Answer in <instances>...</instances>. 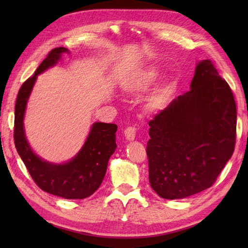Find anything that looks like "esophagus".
Returning a JSON list of instances; mask_svg holds the SVG:
<instances>
[{"label":"esophagus","instance_id":"34e87169","mask_svg":"<svg viewBox=\"0 0 248 248\" xmlns=\"http://www.w3.org/2000/svg\"><path fill=\"white\" fill-rule=\"evenodd\" d=\"M135 134H136V129L134 127H128L124 130V136L129 141H132L135 139Z\"/></svg>","mask_w":248,"mask_h":248}]
</instances>
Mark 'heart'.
Listing matches in <instances>:
<instances>
[{
  "label": "heart",
  "instance_id": "obj_1",
  "mask_svg": "<svg viewBox=\"0 0 248 248\" xmlns=\"http://www.w3.org/2000/svg\"><path fill=\"white\" fill-rule=\"evenodd\" d=\"M160 72L161 71L157 67L151 66L145 68V69L136 73L132 80L127 84L125 91L131 93H140L146 92L156 81V78L160 76ZM173 84H175V78H170L164 85L157 88L155 93L148 99V101H147V108L150 110L160 109L163 107V104H164L167 93L172 88Z\"/></svg>",
  "mask_w": 248,
  "mask_h": 248
}]
</instances>
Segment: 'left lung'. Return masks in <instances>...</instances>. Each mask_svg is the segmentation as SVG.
I'll return each instance as SVG.
<instances>
[{
	"label": "left lung",
	"mask_w": 248,
	"mask_h": 248,
	"mask_svg": "<svg viewBox=\"0 0 248 248\" xmlns=\"http://www.w3.org/2000/svg\"><path fill=\"white\" fill-rule=\"evenodd\" d=\"M189 88L149 121V182L165 199L209 188L234 150L235 101L211 61L197 62Z\"/></svg>",
	"instance_id": "left-lung-1"
}]
</instances>
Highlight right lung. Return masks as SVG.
I'll return each instance as SVG.
<instances>
[{
  "label": "right lung",
  "mask_w": 248,
  "mask_h": 248,
  "mask_svg": "<svg viewBox=\"0 0 248 248\" xmlns=\"http://www.w3.org/2000/svg\"><path fill=\"white\" fill-rule=\"evenodd\" d=\"M69 50L60 46L52 50L37 68L34 76L21 86L15 107L14 139L18 154L35 183L43 191L65 199H83L101 186L110 155L116 150L115 124L94 123L80 151L65 163H52L37 155L30 146L24 130V115L30 94L40 73L56 65Z\"/></svg>",
  "instance_id": "1"
}]
</instances>
